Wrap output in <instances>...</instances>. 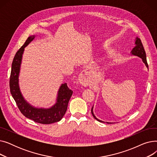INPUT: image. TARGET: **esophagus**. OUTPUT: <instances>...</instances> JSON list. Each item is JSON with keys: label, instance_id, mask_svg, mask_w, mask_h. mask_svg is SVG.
<instances>
[{"label": "esophagus", "instance_id": "1", "mask_svg": "<svg viewBox=\"0 0 157 157\" xmlns=\"http://www.w3.org/2000/svg\"><path fill=\"white\" fill-rule=\"evenodd\" d=\"M90 78V72L88 69L84 70L82 71L80 76L79 77V83L85 86H87L88 85V81Z\"/></svg>", "mask_w": 157, "mask_h": 157}]
</instances>
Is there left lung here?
Wrapping results in <instances>:
<instances>
[{
    "instance_id": "left-lung-1",
    "label": "left lung",
    "mask_w": 157,
    "mask_h": 157,
    "mask_svg": "<svg viewBox=\"0 0 157 157\" xmlns=\"http://www.w3.org/2000/svg\"><path fill=\"white\" fill-rule=\"evenodd\" d=\"M135 47L132 49V52H130L131 54L132 55H134V56H137L139 58H141V59H142L143 60V62L145 64V65L146 66V67L148 68V65H147V60H146V52L144 51V47L143 46V44L141 43V39H140L138 37H136V41H135ZM93 108H94V105L92 107V108L91 109V111H92V114L93 115V117H94V118L95 120H97V121H98L99 122H104L102 120H98V118H96V117L94 115V112H93ZM107 123H110V122H106Z\"/></svg>"
}]
</instances>
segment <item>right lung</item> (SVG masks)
<instances>
[{
  "instance_id": "1",
  "label": "right lung",
  "mask_w": 157,
  "mask_h": 157,
  "mask_svg": "<svg viewBox=\"0 0 157 157\" xmlns=\"http://www.w3.org/2000/svg\"><path fill=\"white\" fill-rule=\"evenodd\" d=\"M36 35L29 36L14 57L10 80V92L18 109L25 117L41 124H51L62 120L67 111L73 92L68 88L67 83H62L58 91L55 104L47 109L36 108L25 99L20 89L19 74L25 48L34 39Z\"/></svg>"
}]
</instances>
